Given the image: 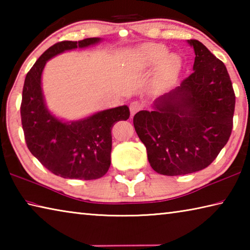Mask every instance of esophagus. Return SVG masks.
Returning <instances> with one entry per match:
<instances>
[{
	"label": "esophagus",
	"instance_id": "esophagus-1",
	"mask_svg": "<svg viewBox=\"0 0 250 250\" xmlns=\"http://www.w3.org/2000/svg\"><path fill=\"white\" fill-rule=\"evenodd\" d=\"M143 109V104L141 101H132V103L130 104V112H131V116H134L135 113L138 111H140V110Z\"/></svg>",
	"mask_w": 250,
	"mask_h": 250
}]
</instances>
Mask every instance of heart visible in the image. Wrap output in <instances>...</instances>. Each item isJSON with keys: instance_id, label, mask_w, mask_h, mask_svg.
I'll list each match as a JSON object with an SVG mask.
<instances>
[{"instance_id": "heart-1", "label": "heart", "mask_w": 250, "mask_h": 250, "mask_svg": "<svg viewBox=\"0 0 250 250\" xmlns=\"http://www.w3.org/2000/svg\"><path fill=\"white\" fill-rule=\"evenodd\" d=\"M167 47L162 44L149 43L139 47L135 53V58L141 68H153L160 64V71L163 77L172 78L179 71L181 61L176 55H167Z\"/></svg>"}]
</instances>
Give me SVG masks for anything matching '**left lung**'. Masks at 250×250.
<instances>
[{"label": "left lung", "mask_w": 250, "mask_h": 250, "mask_svg": "<svg viewBox=\"0 0 250 250\" xmlns=\"http://www.w3.org/2000/svg\"><path fill=\"white\" fill-rule=\"evenodd\" d=\"M188 43L195 52L193 73L160 97L153 111L142 110L133 117L150 166L168 176L208 167L232 130L236 100L226 66L201 42Z\"/></svg>", "instance_id": "obj_1"}]
</instances>
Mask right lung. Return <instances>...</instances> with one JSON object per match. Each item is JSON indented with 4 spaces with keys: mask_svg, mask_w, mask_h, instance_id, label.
I'll use <instances>...</instances> for the list:
<instances>
[{
    "mask_svg": "<svg viewBox=\"0 0 250 250\" xmlns=\"http://www.w3.org/2000/svg\"><path fill=\"white\" fill-rule=\"evenodd\" d=\"M100 39L62 41L45 50L26 75L21 118L25 141L31 153L55 175L65 179L96 180L110 167L111 130L118 121L128 120L129 108L104 110L87 119L65 124L45 107L41 77L46 62L57 54L98 43Z\"/></svg>",
    "mask_w": 250,
    "mask_h": 250,
    "instance_id": "obj_1",
    "label": "right lung"
}]
</instances>
